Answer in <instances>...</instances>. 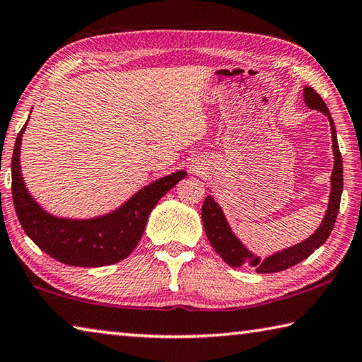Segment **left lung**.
<instances>
[{
	"label": "left lung",
	"mask_w": 362,
	"mask_h": 362,
	"mask_svg": "<svg viewBox=\"0 0 362 362\" xmlns=\"http://www.w3.org/2000/svg\"><path fill=\"white\" fill-rule=\"evenodd\" d=\"M303 100L306 107L311 110H317L327 116L330 124V134H332V151H334V169L332 175H330V194H329V204L327 211L324 214L322 222L317 226L316 231L305 241L296 244V246L286 247L283 250H278L267 259H260L259 255L244 246L240 238L233 233L231 226L226 220L225 214L218 203L214 201L212 196H207L203 204V211H201V217H203V225L206 230V236L216 252L222 257L225 263L230 267H250L254 268L257 273H276L283 272L286 268H291L297 265L305 259L315 252L317 247H321L332 231L335 225L337 214H339L340 207V198L343 189V163L341 155L339 150V142H337V132L332 116L329 113V108L324 100L316 93L313 88L303 89Z\"/></svg>",
	"instance_id": "8db88e82"
}]
</instances>
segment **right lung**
I'll use <instances>...</instances> for the list:
<instances>
[{
  "instance_id": "right-lung-1",
  "label": "right lung",
  "mask_w": 362,
  "mask_h": 362,
  "mask_svg": "<svg viewBox=\"0 0 362 362\" xmlns=\"http://www.w3.org/2000/svg\"><path fill=\"white\" fill-rule=\"evenodd\" d=\"M27 124L17 136L12 153V199L23 231L41 250L70 267H105L126 259L142 238L153 207L185 170L161 177L140 188L118 209L90 218L57 217L36 203L28 193L21 169V145Z\"/></svg>"
}]
</instances>
